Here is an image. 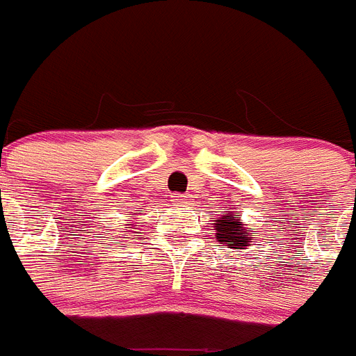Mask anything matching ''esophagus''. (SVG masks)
I'll use <instances>...</instances> for the list:
<instances>
[{"label":"esophagus","instance_id":"obj_1","mask_svg":"<svg viewBox=\"0 0 356 356\" xmlns=\"http://www.w3.org/2000/svg\"><path fill=\"white\" fill-rule=\"evenodd\" d=\"M187 198H189V196H187V195H180V196H176L175 200L176 202H187Z\"/></svg>","mask_w":356,"mask_h":356}]
</instances>
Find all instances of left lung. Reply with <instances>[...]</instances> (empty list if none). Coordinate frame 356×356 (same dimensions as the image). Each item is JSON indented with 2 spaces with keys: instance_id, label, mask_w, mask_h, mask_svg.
<instances>
[{
  "instance_id": "8db88e82",
  "label": "left lung",
  "mask_w": 356,
  "mask_h": 356,
  "mask_svg": "<svg viewBox=\"0 0 356 356\" xmlns=\"http://www.w3.org/2000/svg\"><path fill=\"white\" fill-rule=\"evenodd\" d=\"M215 229H217L215 238L220 244H227L229 248L244 250V246H250V243L254 241L248 237V229H244V224L238 220V213L232 215L224 213L220 220H215Z\"/></svg>"
}]
</instances>
